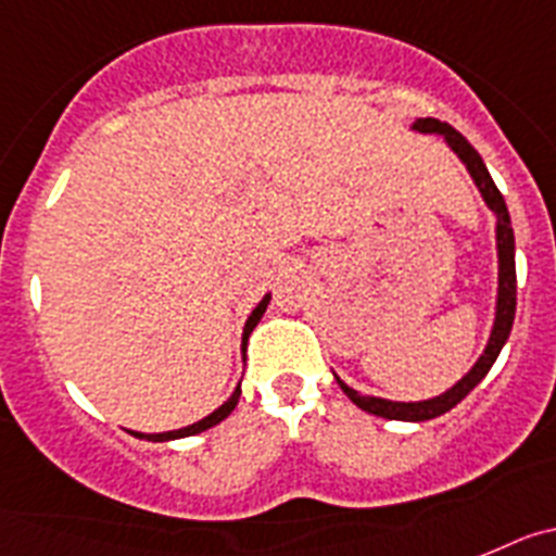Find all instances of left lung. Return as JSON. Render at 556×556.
<instances>
[{
	"label": "left lung",
	"instance_id": "obj_1",
	"mask_svg": "<svg viewBox=\"0 0 556 556\" xmlns=\"http://www.w3.org/2000/svg\"><path fill=\"white\" fill-rule=\"evenodd\" d=\"M414 128L422 134H442L445 142L451 144L456 156L467 164V170H470L472 181L479 185L481 195H484L486 206H490L495 215H498V263H501V271H498V311H495V327H492V336H490V344H486L484 355L476 361L470 371H467L465 378L458 380L453 386L451 392L439 394L433 400H422V403H392V400H380V397H364L358 394L355 389L344 383V380H338V386L344 389L346 397L352 403L364 408V412L375 414V417H383V419H405V422H425V419H433V417H442L445 412H451L453 405H458L467 394L476 389V386L484 380V375L490 371V366L495 364L498 358L501 346L506 344V338L511 332V321H515V305H518V279H515V235H511V224H509V210H506V201L501 195V190L495 187L492 176L486 173L484 162L481 156L476 153L470 142H467L462 134L447 123H439V119H419L414 123Z\"/></svg>",
	"mask_w": 556,
	"mask_h": 556
}]
</instances>
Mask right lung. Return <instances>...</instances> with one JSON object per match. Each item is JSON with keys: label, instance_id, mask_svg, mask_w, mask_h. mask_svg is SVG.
I'll return each mask as SVG.
<instances>
[{"label": "right lung", "instance_id": "right-lung-1", "mask_svg": "<svg viewBox=\"0 0 556 556\" xmlns=\"http://www.w3.org/2000/svg\"><path fill=\"white\" fill-rule=\"evenodd\" d=\"M268 302H271V296H265L263 302H260V305L254 307V311H251L249 321H245V330H243V350H245V341H249L251 330H254L260 318H263V313H265V307H268ZM238 397H240V386H238V389H235V394H231V397L226 400L224 405H220L218 412H212L210 417H204V419H201V422H192V425H187V428H178V431H167V433H137V431H131V433H134V437H139V439H151V442H167V439L192 437V433H201V431H206V428H212V425L224 422V419L229 417L231 412H235V405H238Z\"/></svg>", "mask_w": 556, "mask_h": 556}]
</instances>
